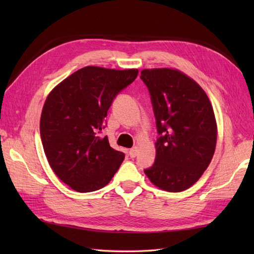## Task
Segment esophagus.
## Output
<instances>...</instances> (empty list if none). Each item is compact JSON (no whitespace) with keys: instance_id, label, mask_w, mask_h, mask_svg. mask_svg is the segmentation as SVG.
Segmentation results:
<instances>
[{"instance_id":"34e87169","label":"esophagus","mask_w":254,"mask_h":254,"mask_svg":"<svg viewBox=\"0 0 254 254\" xmlns=\"http://www.w3.org/2000/svg\"><path fill=\"white\" fill-rule=\"evenodd\" d=\"M128 155H130V157H131V158L136 157V155H137V148H136V147H133V148H131V149H130V152H128Z\"/></svg>"}]
</instances>
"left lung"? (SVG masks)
Wrapping results in <instances>:
<instances>
[{"label":"left lung","instance_id":"obj_1","mask_svg":"<svg viewBox=\"0 0 254 254\" xmlns=\"http://www.w3.org/2000/svg\"><path fill=\"white\" fill-rule=\"evenodd\" d=\"M156 127V158L145 175L156 187L181 192L206 170L216 147L217 127L205 91L186 74L171 68L143 69Z\"/></svg>","mask_w":254,"mask_h":254}]
</instances>
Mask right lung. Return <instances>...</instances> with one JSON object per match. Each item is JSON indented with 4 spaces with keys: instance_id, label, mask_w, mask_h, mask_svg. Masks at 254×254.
Segmentation results:
<instances>
[{
    "instance_id": "1",
    "label": "right lung",
    "mask_w": 254,
    "mask_h": 254,
    "mask_svg": "<svg viewBox=\"0 0 254 254\" xmlns=\"http://www.w3.org/2000/svg\"><path fill=\"white\" fill-rule=\"evenodd\" d=\"M137 74L134 68L86 66L69 75L46 99L40 118L45 154L56 175L73 190H99L120 168L124 154L99 134L113 100Z\"/></svg>"
}]
</instances>
